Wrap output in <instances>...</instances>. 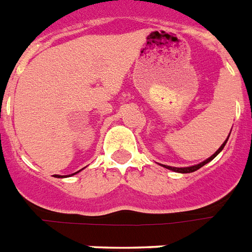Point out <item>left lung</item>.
Wrapping results in <instances>:
<instances>
[{
	"label": "left lung",
	"mask_w": 252,
	"mask_h": 252,
	"mask_svg": "<svg viewBox=\"0 0 252 252\" xmlns=\"http://www.w3.org/2000/svg\"><path fill=\"white\" fill-rule=\"evenodd\" d=\"M229 135H230V134H229ZM228 139H229V136H228V138H226V140H225V142L222 143V144H221L220 148H219V150H217L216 152H215V154H213L212 156H211V158H207V160H204V161H203V162H200V164L192 165V166H187V168H174V166H168V165H162V166H164V168H166V169H169V170H173V172H177V173H192V172H195V170H198V169H200V168H202V166H204V165H206V164H208L209 161L213 160V158H216L217 155L220 154L221 151H222V148H224L225 144H226V142H228Z\"/></svg>",
	"instance_id": "left-lung-1"
}]
</instances>
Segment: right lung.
Masks as SVG:
<instances>
[{"mask_svg": "<svg viewBox=\"0 0 252 252\" xmlns=\"http://www.w3.org/2000/svg\"><path fill=\"white\" fill-rule=\"evenodd\" d=\"M79 172H80V170H79ZM79 172H75V173H74V174H76V173H79ZM74 174H71V176H74ZM54 177H57V178H62V177H63V176H58V174H54ZM67 177H70V176H67Z\"/></svg>", "mask_w": 252, "mask_h": 252, "instance_id": "1", "label": "right lung"}]
</instances>
